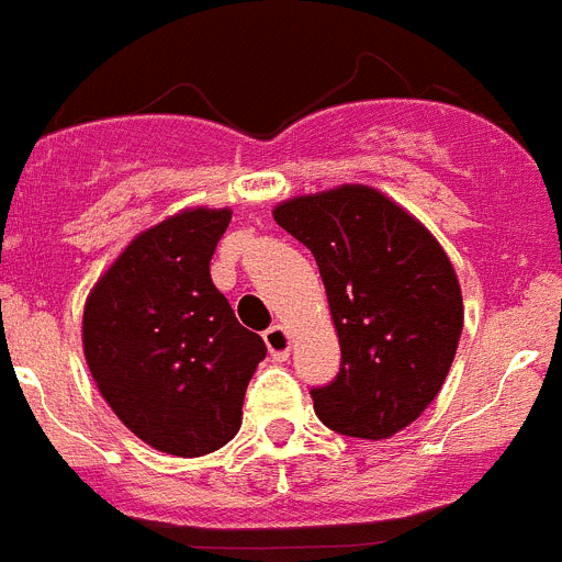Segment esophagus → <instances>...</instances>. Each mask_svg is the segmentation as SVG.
Instances as JSON below:
<instances>
[{"label":"esophagus","mask_w":562,"mask_h":562,"mask_svg":"<svg viewBox=\"0 0 562 562\" xmlns=\"http://www.w3.org/2000/svg\"><path fill=\"white\" fill-rule=\"evenodd\" d=\"M265 342L276 362H284L286 357H290V331H286L284 326H270V329L265 331Z\"/></svg>","instance_id":"esophagus-1"}]
</instances>
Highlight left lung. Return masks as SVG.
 <instances>
[{
    "mask_svg": "<svg viewBox=\"0 0 562 562\" xmlns=\"http://www.w3.org/2000/svg\"><path fill=\"white\" fill-rule=\"evenodd\" d=\"M272 216L315 256L340 337V371L310 391L317 419L357 439L408 428L445 385L464 324L450 258L366 186L286 200Z\"/></svg>",
    "mask_w": 562,
    "mask_h": 562,
    "instance_id": "obj_1",
    "label": "left lung"
}]
</instances>
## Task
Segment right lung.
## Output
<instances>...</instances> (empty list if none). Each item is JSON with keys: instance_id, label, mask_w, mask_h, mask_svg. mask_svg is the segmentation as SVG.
Wrapping results in <instances>:
<instances>
[{"instance_id": "right-lung-1", "label": "right lung", "mask_w": 562, "mask_h": 562, "mask_svg": "<svg viewBox=\"0 0 562 562\" xmlns=\"http://www.w3.org/2000/svg\"><path fill=\"white\" fill-rule=\"evenodd\" d=\"M227 225L231 211L196 207L140 233L83 310V355L109 408L137 439L182 459L236 436L247 382L267 357L213 286Z\"/></svg>"}]
</instances>
